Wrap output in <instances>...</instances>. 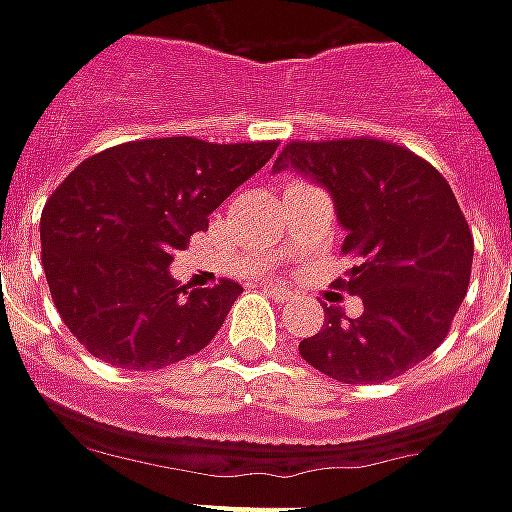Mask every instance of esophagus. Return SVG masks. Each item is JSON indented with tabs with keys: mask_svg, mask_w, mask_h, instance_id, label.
I'll return each instance as SVG.
<instances>
[{
	"mask_svg": "<svg viewBox=\"0 0 512 512\" xmlns=\"http://www.w3.org/2000/svg\"><path fill=\"white\" fill-rule=\"evenodd\" d=\"M266 291H269V297L272 300H277V303H289V300H294L297 294L291 289H283V286H266Z\"/></svg>",
	"mask_w": 512,
	"mask_h": 512,
	"instance_id": "1",
	"label": "esophagus"
}]
</instances>
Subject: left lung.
I'll return each mask as SVG.
<instances>
[{"label":"left lung","mask_w":512,"mask_h":512,"mask_svg":"<svg viewBox=\"0 0 512 512\" xmlns=\"http://www.w3.org/2000/svg\"><path fill=\"white\" fill-rule=\"evenodd\" d=\"M286 169L331 195L343 255L357 260L343 286L362 300L360 317L326 309L300 357L348 385L405 374L445 340L470 283L473 235L453 189L419 155L374 138L294 141L272 172Z\"/></svg>","instance_id":"8db88e82"}]
</instances>
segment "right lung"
<instances>
[{
    "label": "right lung",
    "instance_id": "right-lung-1",
    "mask_svg": "<svg viewBox=\"0 0 512 512\" xmlns=\"http://www.w3.org/2000/svg\"><path fill=\"white\" fill-rule=\"evenodd\" d=\"M277 144L130 141L81 161L42 212V266L64 326L93 357L152 371L212 343L240 289L175 286L169 263Z\"/></svg>",
    "mask_w": 512,
    "mask_h": 512
}]
</instances>
